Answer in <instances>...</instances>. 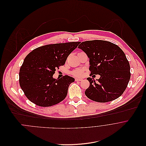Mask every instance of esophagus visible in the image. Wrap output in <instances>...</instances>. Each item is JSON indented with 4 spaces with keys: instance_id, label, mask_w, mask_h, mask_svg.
<instances>
[{
    "instance_id": "1",
    "label": "esophagus",
    "mask_w": 146,
    "mask_h": 146,
    "mask_svg": "<svg viewBox=\"0 0 146 146\" xmlns=\"http://www.w3.org/2000/svg\"><path fill=\"white\" fill-rule=\"evenodd\" d=\"M75 81H79V82H80V81H82V79H79V78H75Z\"/></svg>"
}]
</instances>
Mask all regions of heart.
<instances>
[{"label":"heart","instance_id":"obj_1","mask_svg":"<svg viewBox=\"0 0 146 146\" xmlns=\"http://www.w3.org/2000/svg\"><path fill=\"white\" fill-rule=\"evenodd\" d=\"M84 70L81 68L76 69L71 72V74L76 77H82L83 75Z\"/></svg>","mask_w":146,"mask_h":146}]
</instances>
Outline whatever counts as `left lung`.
<instances>
[{"label":"left lung","instance_id":"obj_1","mask_svg":"<svg viewBox=\"0 0 146 146\" xmlns=\"http://www.w3.org/2000/svg\"><path fill=\"white\" fill-rule=\"evenodd\" d=\"M78 48L89 58L90 75L101 76L97 82L87 78L90 86L84 92L86 96L98 102L111 101L120 97L131 78L130 65L123 50L112 42L98 40L82 42Z\"/></svg>","mask_w":146,"mask_h":146}]
</instances>
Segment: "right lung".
I'll return each instance as SVG.
<instances>
[{
	"instance_id": "add662e5",
	"label": "right lung",
	"mask_w": 146,
	"mask_h": 146,
	"mask_svg": "<svg viewBox=\"0 0 146 146\" xmlns=\"http://www.w3.org/2000/svg\"><path fill=\"white\" fill-rule=\"evenodd\" d=\"M80 42L49 44L35 49L25 58L19 73L20 87L35 104L48 107L62 101L75 79L68 75L54 79L56 69L63 66Z\"/></svg>"
}]
</instances>
